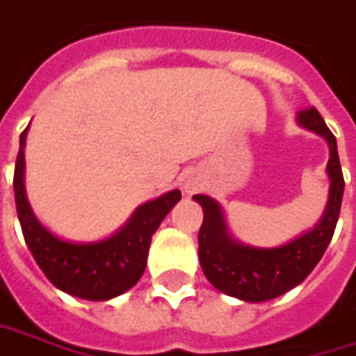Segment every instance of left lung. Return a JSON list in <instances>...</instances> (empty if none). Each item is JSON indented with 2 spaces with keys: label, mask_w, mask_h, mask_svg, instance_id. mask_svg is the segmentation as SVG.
Instances as JSON below:
<instances>
[{
  "label": "left lung",
  "mask_w": 356,
  "mask_h": 356,
  "mask_svg": "<svg viewBox=\"0 0 356 356\" xmlns=\"http://www.w3.org/2000/svg\"><path fill=\"white\" fill-rule=\"evenodd\" d=\"M297 121L305 129L325 137L331 151V159L327 165V173L331 179L329 203L315 229L275 249L241 245L229 235L219 203L207 195L193 197L203 207V223L199 229L201 269L215 289L241 301H269L302 283L307 275L317 267L321 257L325 255L339 221L345 179L339 161L337 139L315 107L299 111Z\"/></svg>",
  "instance_id": "8db88e82"
}]
</instances>
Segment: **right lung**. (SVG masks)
<instances>
[{
    "mask_svg": "<svg viewBox=\"0 0 356 356\" xmlns=\"http://www.w3.org/2000/svg\"><path fill=\"white\" fill-rule=\"evenodd\" d=\"M25 129L13 173L15 207L31 255L57 289L87 301H107L129 291L147 265L151 237L165 215L175 207L181 191H169L137 209L127 225L99 243H67L39 223L27 203L24 187Z\"/></svg>",
    "mask_w": 356,
    "mask_h": 356,
    "instance_id": "add662e5",
    "label": "right lung"
}]
</instances>
